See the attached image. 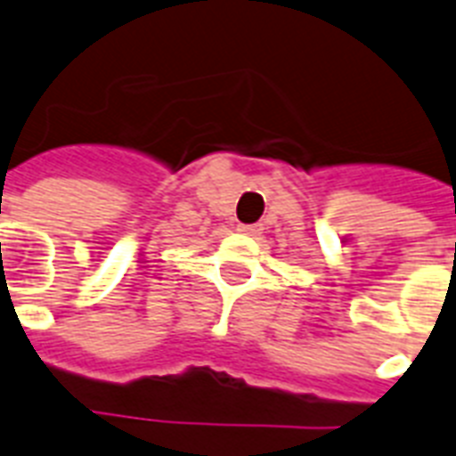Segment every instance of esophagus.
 <instances>
[{
  "label": "esophagus",
  "mask_w": 456,
  "mask_h": 456,
  "mask_svg": "<svg viewBox=\"0 0 456 456\" xmlns=\"http://www.w3.org/2000/svg\"><path fill=\"white\" fill-rule=\"evenodd\" d=\"M240 232H245V235H259V225H247V224H240L238 225Z\"/></svg>",
  "instance_id": "esophagus-1"
}]
</instances>
